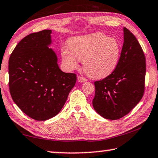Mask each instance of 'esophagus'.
<instances>
[{"mask_svg": "<svg viewBox=\"0 0 158 158\" xmlns=\"http://www.w3.org/2000/svg\"><path fill=\"white\" fill-rule=\"evenodd\" d=\"M77 79H78V81L79 82H81V83H84V82L86 81V79H85L83 77H81V76L77 77Z\"/></svg>", "mask_w": 158, "mask_h": 158, "instance_id": "1", "label": "esophagus"}]
</instances>
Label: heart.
I'll return each instance as SVG.
<instances>
[{"label":"heart","mask_w":158,"mask_h":158,"mask_svg":"<svg viewBox=\"0 0 158 158\" xmlns=\"http://www.w3.org/2000/svg\"><path fill=\"white\" fill-rule=\"evenodd\" d=\"M62 49V60L67 69L72 70L83 60L86 73L94 79H102L114 71L120 57V45L114 38L102 33L75 36Z\"/></svg>","instance_id":"heart-1"}]
</instances>
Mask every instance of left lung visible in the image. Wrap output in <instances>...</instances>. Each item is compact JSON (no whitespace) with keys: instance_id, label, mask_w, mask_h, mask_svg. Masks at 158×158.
<instances>
[{"instance_id":"8db88e82","label":"left lung","mask_w":158,"mask_h":158,"mask_svg":"<svg viewBox=\"0 0 158 158\" xmlns=\"http://www.w3.org/2000/svg\"><path fill=\"white\" fill-rule=\"evenodd\" d=\"M118 64L111 74L95 82L93 106L103 118H122L141 101L145 89L146 58L134 35L124 27Z\"/></svg>"}]
</instances>
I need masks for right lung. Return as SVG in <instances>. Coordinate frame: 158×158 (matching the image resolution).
I'll return each mask as SVG.
<instances>
[{
    "mask_svg": "<svg viewBox=\"0 0 158 158\" xmlns=\"http://www.w3.org/2000/svg\"><path fill=\"white\" fill-rule=\"evenodd\" d=\"M52 31L30 34L22 39L9 59V87L12 98L31 118L45 121L63 107L74 86L77 75L60 69L51 48Z\"/></svg>",
    "mask_w": 158,
    "mask_h": 158,
    "instance_id": "right-lung-1",
    "label": "right lung"
}]
</instances>
